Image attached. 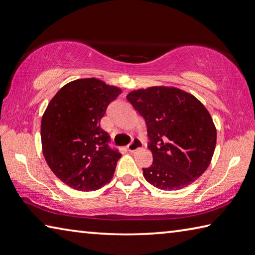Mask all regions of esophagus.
<instances>
[{
    "mask_svg": "<svg viewBox=\"0 0 255 255\" xmlns=\"http://www.w3.org/2000/svg\"><path fill=\"white\" fill-rule=\"evenodd\" d=\"M142 146H143V143L140 140H137V138H134V140L128 145V150L129 152H135L136 150L141 148Z\"/></svg>",
    "mask_w": 255,
    "mask_h": 255,
    "instance_id": "esophagus-1",
    "label": "esophagus"
}]
</instances>
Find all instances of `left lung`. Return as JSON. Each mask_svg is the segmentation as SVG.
<instances>
[{
    "label": "left lung",
    "instance_id": "1",
    "mask_svg": "<svg viewBox=\"0 0 255 255\" xmlns=\"http://www.w3.org/2000/svg\"><path fill=\"white\" fill-rule=\"evenodd\" d=\"M145 120L152 165L143 169L148 183L160 190L185 187L210 165L217 129L200 101L176 88L153 86L127 95Z\"/></svg>",
    "mask_w": 255,
    "mask_h": 255
}]
</instances>
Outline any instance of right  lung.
<instances>
[{
  "label": "right lung",
  "mask_w": 255,
  "mask_h": 255,
  "mask_svg": "<svg viewBox=\"0 0 255 255\" xmlns=\"http://www.w3.org/2000/svg\"><path fill=\"white\" fill-rule=\"evenodd\" d=\"M117 86L91 78L64 85L47 105L41 122L43 155L52 172L79 191H95L111 181L121 157L100 127Z\"/></svg>",
  "instance_id": "right-lung-1"
}]
</instances>
